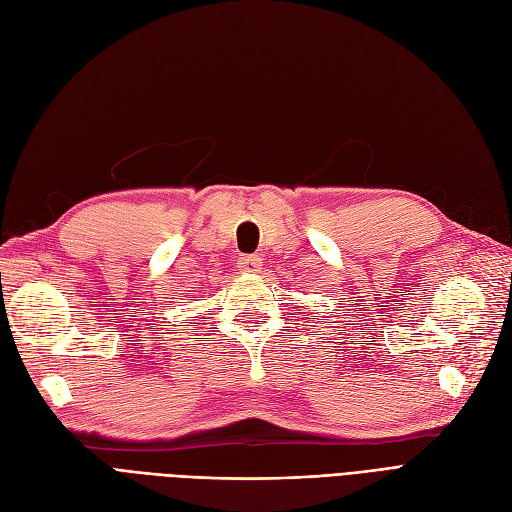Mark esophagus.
I'll return each mask as SVG.
<instances>
[{
    "instance_id": "34e87169",
    "label": "esophagus",
    "mask_w": 512,
    "mask_h": 512,
    "mask_svg": "<svg viewBox=\"0 0 512 512\" xmlns=\"http://www.w3.org/2000/svg\"><path fill=\"white\" fill-rule=\"evenodd\" d=\"M260 267H262V260H260L258 256H254V254L241 256V258L237 260V269H239L241 273H258Z\"/></svg>"
}]
</instances>
